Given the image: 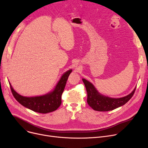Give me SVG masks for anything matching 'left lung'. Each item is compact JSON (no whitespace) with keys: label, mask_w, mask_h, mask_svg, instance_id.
Listing matches in <instances>:
<instances>
[{"label":"left lung","mask_w":148,"mask_h":148,"mask_svg":"<svg viewBox=\"0 0 148 148\" xmlns=\"http://www.w3.org/2000/svg\"><path fill=\"white\" fill-rule=\"evenodd\" d=\"M86 87L88 98L87 102L93 109L99 112L113 110L125 104L133 96L136 89L128 95L120 98H112L101 95L93 84L85 79H82Z\"/></svg>","instance_id":"8db88e82"}]
</instances>
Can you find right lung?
Returning a JSON list of instances; mask_svg holds the SVG:
<instances>
[{
  "instance_id": "1",
  "label": "right lung",
  "mask_w": 148,
  "mask_h": 148,
  "mask_svg": "<svg viewBox=\"0 0 148 148\" xmlns=\"http://www.w3.org/2000/svg\"><path fill=\"white\" fill-rule=\"evenodd\" d=\"M72 70H69L62 76L54 90L45 95L35 97H23L15 92L11 84L10 88L12 94L17 101L22 106L31 110L40 113H47L57 110L62 103V95L65 89L68 76Z\"/></svg>"
}]
</instances>
